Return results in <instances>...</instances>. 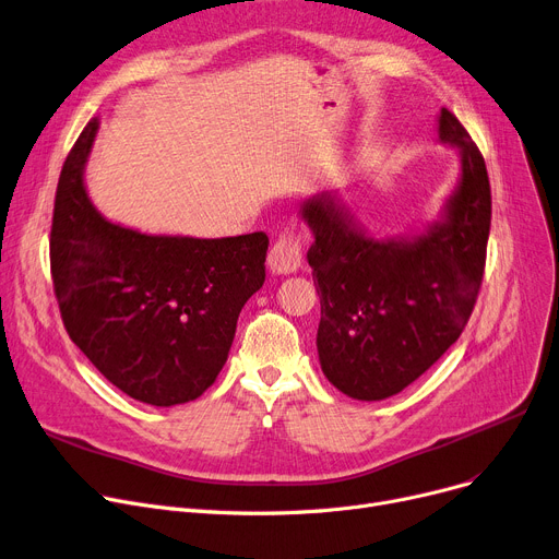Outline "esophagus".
<instances>
[{
    "mask_svg": "<svg viewBox=\"0 0 559 559\" xmlns=\"http://www.w3.org/2000/svg\"><path fill=\"white\" fill-rule=\"evenodd\" d=\"M300 264H302L300 235H295L293 229H286L269 252V269L277 275H290L300 269Z\"/></svg>",
    "mask_w": 559,
    "mask_h": 559,
    "instance_id": "1",
    "label": "esophagus"
}]
</instances>
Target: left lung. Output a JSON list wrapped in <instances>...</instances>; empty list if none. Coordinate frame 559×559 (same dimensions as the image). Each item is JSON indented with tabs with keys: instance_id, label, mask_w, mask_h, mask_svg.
I'll return each mask as SVG.
<instances>
[{
	"instance_id": "left-lung-1",
	"label": "left lung",
	"mask_w": 559,
	"mask_h": 559,
	"mask_svg": "<svg viewBox=\"0 0 559 559\" xmlns=\"http://www.w3.org/2000/svg\"><path fill=\"white\" fill-rule=\"evenodd\" d=\"M438 138L457 148L461 178L421 233L374 239L338 193L300 205L320 295L318 358L343 395L381 402L429 370L457 341L485 271L491 193L485 159L447 108Z\"/></svg>"
}]
</instances>
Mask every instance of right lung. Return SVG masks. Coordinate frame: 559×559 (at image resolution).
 Masks as SVG:
<instances>
[{
	"mask_svg": "<svg viewBox=\"0 0 559 559\" xmlns=\"http://www.w3.org/2000/svg\"><path fill=\"white\" fill-rule=\"evenodd\" d=\"M96 133L94 117L56 189L49 252L64 330L128 397L193 402L216 381L239 313L266 280L269 237L146 235L108 221L85 187Z\"/></svg>",
	"mask_w": 559,
	"mask_h": 559,
	"instance_id": "obj_1",
	"label": "right lung"
}]
</instances>
